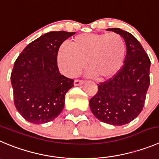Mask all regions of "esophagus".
Instances as JSON below:
<instances>
[{"instance_id":"obj_1","label":"esophagus","mask_w":159,"mask_h":159,"mask_svg":"<svg viewBox=\"0 0 159 159\" xmlns=\"http://www.w3.org/2000/svg\"><path fill=\"white\" fill-rule=\"evenodd\" d=\"M84 80L76 79V80H75V86H78V85H81V84H84Z\"/></svg>"}]
</instances>
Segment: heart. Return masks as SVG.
<instances>
[{"label": "heart", "mask_w": 159, "mask_h": 159, "mask_svg": "<svg viewBox=\"0 0 159 159\" xmlns=\"http://www.w3.org/2000/svg\"><path fill=\"white\" fill-rule=\"evenodd\" d=\"M126 54L124 39L117 33H88L75 36L69 48L59 47L57 62L67 76L74 77L84 68L98 81L113 78L122 67Z\"/></svg>", "instance_id": "1"}]
</instances>
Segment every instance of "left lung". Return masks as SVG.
Returning a JSON list of instances; mask_svg holds the SVG:
<instances>
[{"label": "left lung", "instance_id": "8db88e82", "mask_svg": "<svg viewBox=\"0 0 159 159\" xmlns=\"http://www.w3.org/2000/svg\"><path fill=\"white\" fill-rule=\"evenodd\" d=\"M126 44L124 65L112 78L98 84V92L89 101L93 115L113 125L128 124L142 111L150 84L151 61L140 43L130 33L111 28Z\"/></svg>", "mask_w": 159, "mask_h": 159}]
</instances>
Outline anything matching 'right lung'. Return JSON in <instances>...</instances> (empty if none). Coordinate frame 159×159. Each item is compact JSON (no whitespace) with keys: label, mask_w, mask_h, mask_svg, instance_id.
I'll return each mask as SVG.
<instances>
[{"label":"right lung","mask_w":159,"mask_h":159,"mask_svg":"<svg viewBox=\"0 0 159 159\" xmlns=\"http://www.w3.org/2000/svg\"><path fill=\"white\" fill-rule=\"evenodd\" d=\"M75 32L52 31L30 43L18 56L11 74L14 103L26 121L42 124L54 120L64 107L74 80L59 73L57 53Z\"/></svg>","instance_id":"obj_1"}]
</instances>
